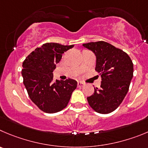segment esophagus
I'll return each instance as SVG.
<instances>
[{
  "label": "esophagus",
  "mask_w": 148,
  "mask_h": 148,
  "mask_svg": "<svg viewBox=\"0 0 148 148\" xmlns=\"http://www.w3.org/2000/svg\"><path fill=\"white\" fill-rule=\"evenodd\" d=\"M84 84L83 82H78V86L81 87V86H84Z\"/></svg>",
  "instance_id": "esophagus-1"
}]
</instances>
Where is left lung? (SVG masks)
Segmentation results:
<instances>
[{"instance_id": "1", "label": "left lung", "mask_w": 148, "mask_h": 148, "mask_svg": "<svg viewBox=\"0 0 148 148\" xmlns=\"http://www.w3.org/2000/svg\"><path fill=\"white\" fill-rule=\"evenodd\" d=\"M83 46L96 56L95 70L102 78L100 88L87 97L94 111L102 114L112 112L123 102L133 77V63L121 49L105 41L84 43Z\"/></svg>"}]
</instances>
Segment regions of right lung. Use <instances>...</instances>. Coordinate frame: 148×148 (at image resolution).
<instances>
[{"label":"right lung","mask_w":148,"mask_h":148,"mask_svg":"<svg viewBox=\"0 0 148 148\" xmlns=\"http://www.w3.org/2000/svg\"><path fill=\"white\" fill-rule=\"evenodd\" d=\"M73 46L44 43L31 52L22 64L23 84L28 95L39 109L46 113H54L66 108L76 88L75 80L53 81L56 64L60 62L63 53Z\"/></svg>","instance_id":"right-lung-1"}]
</instances>
